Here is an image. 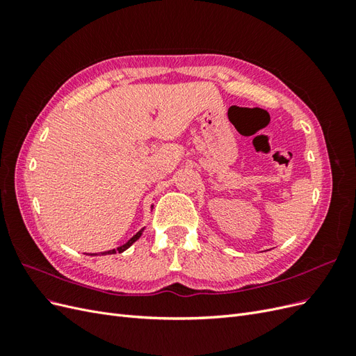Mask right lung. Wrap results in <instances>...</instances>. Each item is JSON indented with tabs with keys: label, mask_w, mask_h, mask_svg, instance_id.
I'll use <instances>...</instances> for the list:
<instances>
[{
	"label": "right lung",
	"mask_w": 356,
	"mask_h": 356,
	"mask_svg": "<svg viewBox=\"0 0 356 356\" xmlns=\"http://www.w3.org/2000/svg\"><path fill=\"white\" fill-rule=\"evenodd\" d=\"M143 230H144V229H141V230H139V232H138V233H136V234L134 236V238H131V239H129V241H127V242H126L124 245H122V246H118V248H117V250H111V251H105V252H101V254H102V255H106V254H115L117 251H118V252H123V251H126L129 246H131V245H132L134 242H136V241L139 239V236H141V234H143ZM92 255H96V254H92Z\"/></svg>",
	"instance_id": "add662e5"
}]
</instances>
